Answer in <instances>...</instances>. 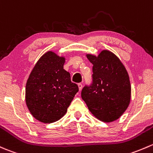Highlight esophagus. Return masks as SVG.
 <instances>
[{"label":"esophagus","instance_id":"1","mask_svg":"<svg viewBox=\"0 0 153 153\" xmlns=\"http://www.w3.org/2000/svg\"><path fill=\"white\" fill-rule=\"evenodd\" d=\"M78 89H79V91H81L82 89V88H83V85H82V83H78Z\"/></svg>","mask_w":153,"mask_h":153}]
</instances>
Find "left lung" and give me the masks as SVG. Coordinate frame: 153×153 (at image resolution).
Listing matches in <instances>:
<instances>
[{
    "instance_id": "1",
    "label": "left lung",
    "mask_w": 153,
    "mask_h": 153,
    "mask_svg": "<svg viewBox=\"0 0 153 153\" xmlns=\"http://www.w3.org/2000/svg\"><path fill=\"white\" fill-rule=\"evenodd\" d=\"M93 64L92 83L81 91V97L91 114L100 121L118 120L131 102L129 75L120 59L103 50L98 56L86 54Z\"/></svg>"
}]
</instances>
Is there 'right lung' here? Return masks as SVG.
<instances>
[{"label":"right lung","mask_w":153,"mask_h":153,"mask_svg":"<svg viewBox=\"0 0 153 153\" xmlns=\"http://www.w3.org/2000/svg\"><path fill=\"white\" fill-rule=\"evenodd\" d=\"M65 58L48 51L30 72L25 86V102L30 113L43 123H55L63 117L78 86L64 69Z\"/></svg>","instance_id":"right-lung-1"}]
</instances>
